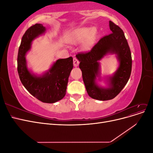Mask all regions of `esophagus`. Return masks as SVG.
Masks as SVG:
<instances>
[{
	"label": "esophagus",
	"mask_w": 153,
	"mask_h": 153,
	"mask_svg": "<svg viewBox=\"0 0 153 153\" xmlns=\"http://www.w3.org/2000/svg\"><path fill=\"white\" fill-rule=\"evenodd\" d=\"M79 63H80L79 61H78V60L76 57H75V58L73 59V64H74V66H75V67L78 66V64H79Z\"/></svg>",
	"instance_id": "obj_1"
}]
</instances>
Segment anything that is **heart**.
Segmentation results:
<instances>
[{"mask_svg":"<svg viewBox=\"0 0 153 153\" xmlns=\"http://www.w3.org/2000/svg\"><path fill=\"white\" fill-rule=\"evenodd\" d=\"M95 35V31L92 30V29L90 27H82L73 32L71 37V41L73 43H76L81 42L87 38L85 43V47L88 48L94 43Z\"/></svg>","mask_w":153,"mask_h":153,"instance_id":"obj_1","label":"heart"}]
</instances>
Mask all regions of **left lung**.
Masks as SVG:
<instances>
[{"mask_svg": "<svg viewBox=\"0 0 153 153\" xmlns=\"http://www.w3.org/2000/svg\"><path fill=\"white\" fill-rule=\"evenodd\" d=\"M109 25L112 33L101 38L91 50L76 55L80 61L79 68L88 94L92 98L101 101L112 100L119 94L130 77L132 67L131 51L123 30L111 21ZM107 53H116L120 64L109 79L110 87L103 89L95 84V80L99 72L98 61Z\"/></svg>", "mask_w": 153, "mask_h": 153, "instance_id": "obj_1", "label": "left lung"}]
</instances>
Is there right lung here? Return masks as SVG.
I'll return each mask as SVG.
<instances>
[{"label": "right lung", "instance_id": "1", "mask_svg": "<svg viewBox=\"0 0 153 153\" xmlns=\"http://www.w3.org/2000/svg\"><path fill=\"white\" fill-rule=\"evenodd\" d=\"M45 31V27L40 24L32 25L25 31L18 50L17 70L22 84L32 96L43 103H53L62 100L66 93L73 61L72 57L59 59L42 76L32 75L27 68L25 55L32 40Z\"/></svg>", "mask_w": 153, "mask_h": 153}]
</instances>
